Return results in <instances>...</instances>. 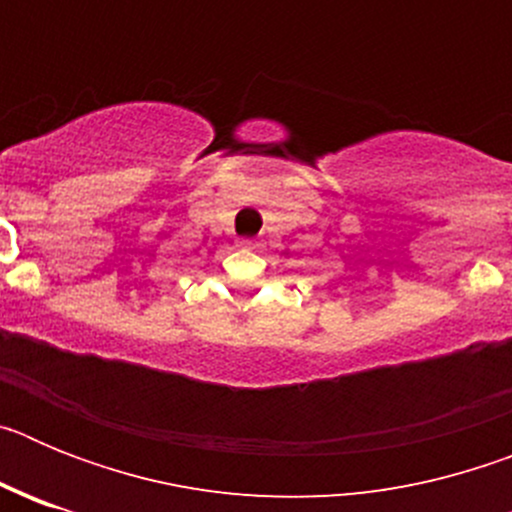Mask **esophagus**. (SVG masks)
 Here are the masks:
<instances>
[{
	"label": "esophagus",
	"mask_w": 512,
	"mask_h": 512,
	"mask_svg": "<svg viewBox=\"0 0 512 512\" xmlns=\"http://www.w3.org/2000/svg\"><path fill=\"white\" fill-rule=\"evenodd\" d=\"M238 246H241V248H248V251H253V248L259 246V243L253 241V238H241V241H238Z\"/></svg>",
	"instance_id": "34e87169"
}]
</instances>
